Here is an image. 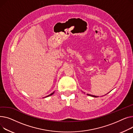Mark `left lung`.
<instances>
[{
  "mask_svg": "<svg viewBox=\"0 0 133 133\" xmlns=\"http://www.w3.org/2000/svg\"><path fill=\"white\" fill-rule=\"evenodd\" d=\"M89 96H92V97H97V96H91L90 95H88Z\"/></svg>",
  "mask_w": 133,
  "mask_h": 133,
  "instance_id": "8db88e82",
  "label": "left lung"
}]
</instances>
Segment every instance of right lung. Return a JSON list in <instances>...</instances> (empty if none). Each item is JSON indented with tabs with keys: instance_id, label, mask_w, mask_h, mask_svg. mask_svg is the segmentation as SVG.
Masks as SVG:
<instances>
[{
	"instance_id": "right-lung-1",
	"label": "right lung",
	"mask_w": 133,
	"mask_h": 133,
	"mask_svg": "<svg viewBox=\"0 0 133 133\" xmlns=\"http://www.w3.org/2000/svg\"><path fill=\"white\" fill-rule=\"evenodd\" d=\"M53 93H54V92H53V93H51V94H50V95H48V96H46V97H49V96H51V95L53 94Z\"/></svg>"
}]
</instances>
